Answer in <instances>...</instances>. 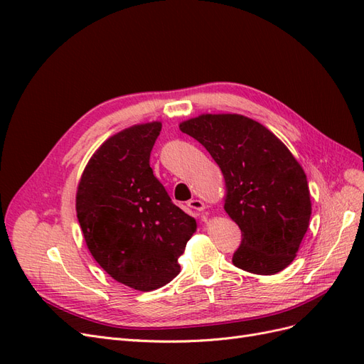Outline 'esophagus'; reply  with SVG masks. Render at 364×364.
<instances>
[{
  "mask_svg": "<svg viewBox=\"0 0 364 364\" xmlns=\"http://www.w3.org/2000/svg\"><path fill=\"white\" fill-rule=\"evenodd\" d=\"M188 206L191 209H196V211H203V209H205V203L202 200H199V199H191L188 202Z\"/></svg>",
  "mask_w": 364,
  "mask_h": 364,
  "instance_id": "34e87169",
  "label": "esophagus"
}]
</instances>
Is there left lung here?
<instances>
[{
	"label": "left lung",
	"mask_w": 364,
	"mask_h": 364,
	"mask_svg": "<svg viewBox=\"0 0 364 364\" xmlns=\"http://www.w3.org/2000/svg\"><path fill=\"white\" fill-rule=\"evenodd\" d=\"M218 164L226 182L225 211L241 229L232 262L274 274L294 259L311 217L306 176L269 129L237 114H206L183 121Z\"/></svg>",
	"instance_id": "obj_1"
}]
</instances>
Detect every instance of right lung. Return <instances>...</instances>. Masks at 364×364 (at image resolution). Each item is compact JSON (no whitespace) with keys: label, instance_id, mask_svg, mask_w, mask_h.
Listing matches in <instances>:
<instances>
[{"label":"right lung","instance_id":"obj_1","mask_svg":"<svg viewBox=\"0 0 364 364\" xmlns=\"http://www.w3.org/2000/svg\"><path fill=\"white\" fill-rule=\"evenodd\" d=\"M161 127L158 121L138 124L105 141L87 162L75 197L94 259L115 281L141 291L178 277V258L197 228L150 167Z\"/></svg>","mask_w":364,"mask_h":364}]
</instances>
